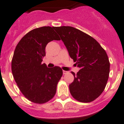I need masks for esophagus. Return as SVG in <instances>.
Segmentation results:
<instances>
[{"instance_id":"obj_1","label":"esophagus","mask_w":124,"mask_h":124,"mask_svg":"<svg viewBox=\"0 0 124 124\" xmlns=\"http://www.w3.org/2000/svg\"><path fill=\"white\" fill-rule=\"evenodd\" d=\"M67 73H68L67 71H63V74H67Z\"/></svg>"}]
</instances>
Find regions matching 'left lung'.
Masks as SVG:
<instances>
[{
    "instance_id": "8db88e82",
    "label": "left lung",
    "mask_w": 124,
    "mask_h": 124,
    "mask_svg": "<svg viewBox=\"0 0 124 124\" xmlns=\"http://www.w3.org/2000/svg\"><path fill=\"white\" fill-rule=\"evenodd\" d=\"M54 29L61 37L70 57L80 70L70 84L71 94L83 103L93 101L102 93L109 78L110 62L106 51L89 35L79 30L62 26Z\"/></svg>"
}]
</instances>
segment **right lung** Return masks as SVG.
<instances>
[{
    "mask_svg": "<svg viewBox=\"0 0 124 124\" xmlns=\"http://www.w3.org/2000/svg\"><path fill=\"white\" fill-rule=\"evenodd\" d=\"M54 28L47 26L29 31L16 45L12 59V72L18 88L35 103H45L54 97L63 74L59 66L50 68L41 63L48 43L60 40Z\"/></svg>",
    "mask_w": 124,
    "mask_h": 124,
    "instance_id": "right-lung-1",
    "label": "right lung"
}]
</instances>
